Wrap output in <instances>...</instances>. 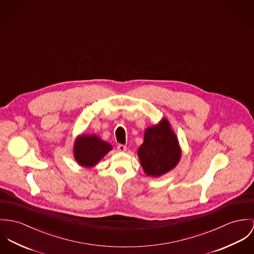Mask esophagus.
Listing matches in <instances>:
<instances>
[{"instance_id":"1","label":"esophagus","mask_w":254,"mask_h":254,"mask_svg":"<svg viewBox=\"0 0 254 254\" xmlns=\"http://www.w3.org/2000/svg\"><path fill=\"white\" fill-rule=\"evenodd\" d=\"M117 150L120 151V152H125L127 150V147L124 144H118L117 145Z\"/></svg>"}]
</instances>
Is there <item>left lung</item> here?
Here are the masks:
<instances>
[{
  "label": "left lung",
  "mask_w": 254,
  "mask_h": 254,
  "mask_svg": "<svg viewBox=\"0 0 254 254\" xmlns=\"http://www.w3.org/2000/svg\"><path fill=\"white\" fill-rule=\"evenodd\" d=\"M138 156L144 173L150 177H160L178 165L182 150L166 118L159 124L146 128Z\"/></svg>",
  "instance_id": "left-lung-1"
}]
</instances>
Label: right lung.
Segmentation results:
<instances>
[{
    "label": "right lung",
    "instance_id": "add662e5",
    "mask_svg": "<svg viewBox=\"0 0 254 254\" xmlns=\"http://www.w3.org/2000/svg\"><path fill=\"white\" fill-rule=\"evenodd\" d=\"M112 149L110 143L95 135H82L74 141L73 156L80 166L91 168Z\"/></svg>",
    "mask_w": 254,
    "mask_h": 254
}]
</instances>
